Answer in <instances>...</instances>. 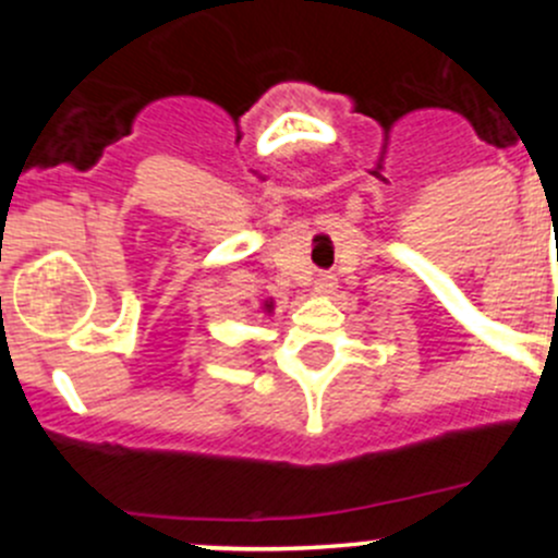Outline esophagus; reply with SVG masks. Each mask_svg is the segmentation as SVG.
<instances>
[{
    "instance_id": "obj_1",
    "label": "esophagus",
    "mask_w": 558,
    "mask_h": 558,
    "mask_svg": "<svg viewBox=\"0 0 558 558\" xmlns=\"http://www.w3.org/2000/svg\"><path fill=\"white\" fill-rule=\"evenodd\" d=\"M335 289H337V278H335V275L320 272L318 278H315V291H318V294L329 296V294H335Z\"/></svg>"
}]
</instances>
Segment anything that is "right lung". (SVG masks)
<instances>
[{
	"label": "right lung",
	"instance_id": "right-lung-1",
	"mask_svg": "<svg viewBox=\"0 0 558 558\" xmlns=\"http://www.w3.org/2000/svg\"><path fill=\"white\" fill-rule=\"evenodd\" d=\"M262 311L269 315V313H272V311H275V302H272V300H267V302H264V305H262Z\"/></svg>",
	"mask_w": 558,
	"mask_h": 558
}]
</instances>
